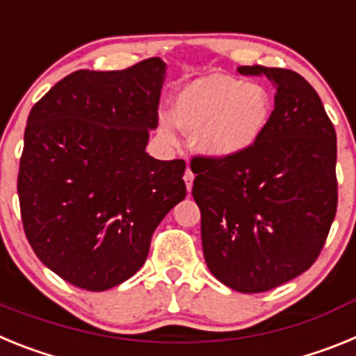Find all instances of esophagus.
<instances>
[{"label":"esophagus","instance_id":"esophagus-1","mask_svg":"<svg viewBox=\"0 0 356 356\" xmlns=\"http://www.w3.org/2000/svg\"><path fill=\"white\" fill-rule=\"evenodd\" d=\"M184 180H185V185H187V191L191 193L193 191V181H194V172L191 171V169L187 168V171H185L184 175Z\"/></svg>","mask_w":356,"mask_h":356}]
</instances>
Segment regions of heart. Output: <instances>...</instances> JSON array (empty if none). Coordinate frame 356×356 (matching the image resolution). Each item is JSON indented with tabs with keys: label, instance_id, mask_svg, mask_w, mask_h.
Returning <instances> with one entry per match:
<instances>
[{
	"label": "heart",
	"instance_id": "obj_1",
	"mask_svg": "<svg viewBox=\"0 0 356 356\" xmlns=\"http://www.w3.org/2000/svg\"><path fill=\"white\" fill-rule=\"evenodd\" d=\"M269 118L271 99L262 87L213 72L185 85L176 99L175 119L162 115L160 130L175 140L178 124L196 135L201 153L228 159L253 146Z\"/></svg>",
	"mask_w": 356,
	"mask_h": 356
}]
</instances>
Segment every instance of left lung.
Listing matches in <instances>:
<instances>
[{
    "label": "left lung",
    "mask_w": 356,
    "mask_h": 356,
    "mask_svg": "<svg viewBox=\"0 0 356 356\" xmlns=\"http://www.w3.org/2000/svg\"><path fill=\"white\" fill-rule=\"evenodd\" d=\"M237 71L275 85V110L246 151L194 156L193 196L210 273L254 294L310 269L325 246L337 212V135L301 74L264 65Z\"/></svg>",
    "instance_id": "obj_1"
}]
</instances>
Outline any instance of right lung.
<instances>
[{"label": "right lung", "instance_id": "right-lung-1", "mask_svg": "<svg viewBox=\"0 0 356 356\" xmlns=\"http://www.w3.org/2000/svg\"><path fill=\"white\" fill-rule=\"evenodd\" d=\"M165 62L62 78L30 110L19 162L24 234L74 287L106 291L139 271L151 235L187 194L184 160L146 153Z\"/></svg>", "mask_w": 356, "mask_h": 356}]
</instances>
